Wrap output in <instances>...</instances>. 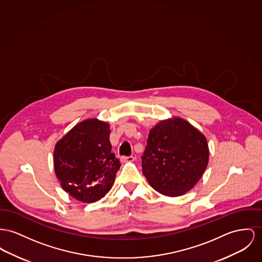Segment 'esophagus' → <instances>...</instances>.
Here are the masks:
<instances>
[{
    "label": "esophagus",
    "instance_id": "esophagus-1",
    "mask_svg": "<svg viewBox=\"0 0 262 262\" xmlns=\"http://www.w3.org/2000/svg\"><path fill=\"white\" fill-rule=\"evenodd\" d=\"M123 162H133L134 160H135V158L133 157V156H129V157H122Z\"/></svg>",
    "mask_w": 262,
    "mask_h": 262
}]
</instances>
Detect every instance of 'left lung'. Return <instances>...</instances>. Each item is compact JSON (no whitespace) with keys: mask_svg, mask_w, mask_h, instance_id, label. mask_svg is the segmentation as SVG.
Segmentation results:
<instances>
[{"mask_svg":"<svg viewBox=\"0 0 262 262\" xmlns=\"http://www.w3.org/2000/svg\"><path fill=\"white\" fill-rule=\"evenodd\" d=\"M142 171L157 192L178 196L199 182L209 163L206 137L182 118L163 120L150 130Z\"/></svg>","mask_w":262,"mask_h":262,"instance_id":"left-lung-1","label":"left lung"}]
</instances>
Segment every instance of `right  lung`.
<instances>
[{
  "label": "right lung",
  "mask_w": 262,
  "mask_h": 262,
  "mask_svg": "<svg viewBox=\"0 0 262 262\" xmlns=\"http://www.w3.org/2000/svg\"><path fill=\"white\" fill-rule=\"evenodd\" d=\"M110 125L95 118L75 125L53 151L54 171L70 195L94 203L111 189L121 164L111 153Z\"/></svg>",
  "instance_id": "1"
}]
</instances>
